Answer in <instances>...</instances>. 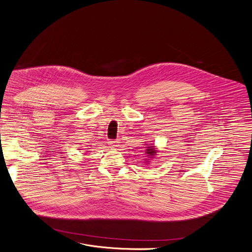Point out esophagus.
I'll return each mask as SVG.
<instances>
[{"instance_id":"34e87169","label":"esophagus","mask_w":252,"mask_h":252,"mask_svg":"<svg viewBox=\"0 0 252 252\" xmlns=\"http://www.w3.org/2000/svg\"><path fill=\"white\" fill-rule=\"evenodd\" d=\"M109 144H110L112 147H118L119 144H120V142H119V140H110V141H109Z\"/></svg>"}]
</instances>
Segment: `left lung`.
<instances>
[{
  "label": "left lung",
  "instance_id": "1",
  "mask_svg": "<svg viewBox=\"0 0 252 252\" xmlns=\"http://www.w3.org/2000/svg\"><path fill=\"white\" fill-rule=\"evenodd\" d=\"M148 148H149V149L146 150V153L149 154L150 156H151V155H154V154L156 153V151H155V149H154L153 147H148Z\"/></svg>",
  "mask_w": 252,
  "mask_h": 252
}]
</instances>
